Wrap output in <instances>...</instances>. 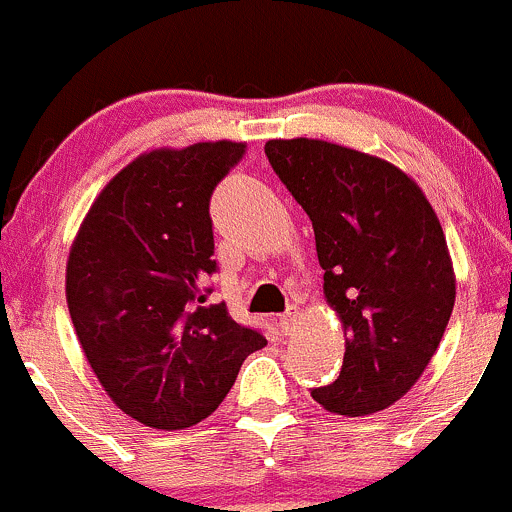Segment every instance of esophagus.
<instances>
[{
  "mask_svg": "<svg viewBox=\"0 0 512 512\" xmlns=\"http://www.w3.org/2000/svg\"><path fill=\"white\" fill-rule=\"evenodd\" d=\"M297 317H299V312H297V307H289L285 314H280V329L285 334H289L294 329V324H297Z\"/></svg>",
  "mask_w": 512,
  "mask_h": 512,
  "instance_id": "obj_1",
  "label": "esophagus"
}]
</instances>
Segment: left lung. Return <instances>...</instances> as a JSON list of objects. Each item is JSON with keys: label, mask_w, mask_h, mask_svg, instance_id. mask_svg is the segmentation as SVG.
<instances>
[{"label": "left lung", "mask_w": 512, "mask_h": 512, "mask_svg": "<svg viewBox=\"0 0 512 512\" xmlns=\"http://www.w3.org/2000/svg\"><path fill=\"white\" fill-rule=\"evenodd\" d=\"M272 168L309 215L324 299L344 329V364L317 404L369 416L409 394L436 354L456 272L436 210L411 175L319 138H272Z\"/></svg>", "instance_id": "8db88e82"}]
</instances>
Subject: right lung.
Here are the masks:
<instances>
[{"mask_svg": "<svg viewBox=\"0 0 512 512\" xmlns=\"http://www.w3.org/2000/svg\"><path fill=\"white\" fill-rule=\"evenodd\" d=\"M245 143L151 148L118 170L71 242L66 304L108 399L160 431L208 418L265 337L208 304L210 195Z\"/></svg>", "mask_w": 512, "mask_h": 512, "instance_id": "1", "label": "right lung"}]
</instances>
